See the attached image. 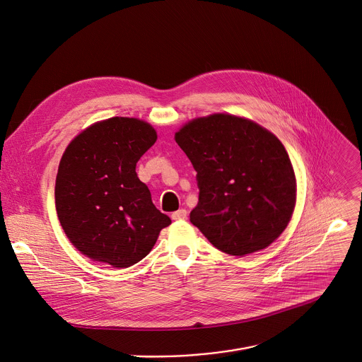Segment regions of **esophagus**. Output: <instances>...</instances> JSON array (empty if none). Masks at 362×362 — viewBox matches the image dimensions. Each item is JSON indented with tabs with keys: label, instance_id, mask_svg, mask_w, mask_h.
<instances>
[{
	"label": "esophagus",
	"instance_id": "obj_1",
	"mask_svg": "<svg viewBox=\"0 0 362 362\" xmlns=\"http://www.w3.org/2000/svg\"><path fill=\"white\" fill-rule=\"evenodd\" d=\"M186 216H187V211L186 209H179V211L172 214V219L173 221H182V219H186Z\"/></svg>",
	"mask_w": 362,
	"mask_h": 362
}]
</instances>
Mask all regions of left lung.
<instances>
[{
  "mask_svg": "<svg viewBox=\"0 0 362 362\" xmlns=\"http://www.w3.org/2000/svg\"><path fill=\"white\" fill-rule=\"evenodd\" d=\"M176 143L198 172L199 202L190 222L218 250H264L287 228L298 183L281 141L259 124L216 112L187 121Z\"/></svg>",
  "mask_w": 362,
  "mask_h": 362,
  "instance_id": "left-lung-1",
  "label": "left lung"
}]
</instances>
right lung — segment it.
<instances>
[{"mask_svg": "<svg viewBox=\"0 0 362 362\" xmlns=\"http://www.w3.org/2000/svg\"><path fill=\"white\" fill-rule=\"evenodd\" d=\"M156 140L151 124L112 117L86 127L64 150L54 187L57 218L72 245L92 261L134 266L172 223L136 173Z\"/></svg>", "mask_w": 362, "mask_h": 362, "instance_id": "obj_1", "label": "right lung"}]
</instances>
